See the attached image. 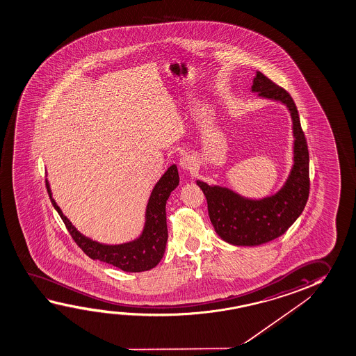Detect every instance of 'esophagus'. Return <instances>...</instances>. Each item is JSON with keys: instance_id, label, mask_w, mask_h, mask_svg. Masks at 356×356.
<instances>
[{"instance_id": "1", "label": "esophagus", "mask_w": 356, "mask_h": 356, "mask_svg": "<svg viewBox=\"0 0 356 356\" xmlns=\"http://www.w3.org/2000/svg\"><path fill=\"white\" fill-rule=\"evenodd\" d=\"M181 168L183 170H193L195 168V159H193L192 156H186L181 159Z\"/></svg>"}]
</instances>
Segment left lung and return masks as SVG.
I'll use <instances>...</instances> for the list:
<instances>
[{
	"label": "left lung",
	"instance_id": "left-lung-1",
	"mask_svg": "<svg viewBox=\"0 0 356 356\" xmlns=\"http://www.w3.org/2000/svg\"><path fill=\"white\" fill-rule=\"evenodd\" d=\"M251 91L264 99L282 102L289 110L293 124V165L282 188L261 199L197 181L207 197L215 232L235 246H259L281 236L298 219L309 197V153L293 99L261 72H256Z\"/></svg>",
	"mask_w": 356,
	"mask_h": 356
}]
</instances>
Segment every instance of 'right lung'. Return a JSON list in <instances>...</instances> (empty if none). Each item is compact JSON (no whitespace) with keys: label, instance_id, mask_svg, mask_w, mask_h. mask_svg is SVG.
<instances>
[{"label":"right lung","instance_id":"1","mask_svg":"<svg viewBox=\"0 0 356 356\" xmlns=\"http://www.w3.org/2000/svg\"><path fill=\"white\" fill-rule=\"evenodd\" d=\"M178 184V168L173 164L161 177L149 195L145 216L146 221L141 235L130 243L106 245L94 241L76 230V227L63 214L62 210L51 197L49 181L45 179V186L51 204L54 209L57 210L58 214L60 215L74 241L92 260L106 262L124 272L148 271L159 265V261L162 260L168 238L165 203L170 193L175 191Z\"/></svg>","mask_w":356,"mask_h":356}]
</instances>
